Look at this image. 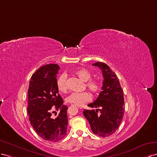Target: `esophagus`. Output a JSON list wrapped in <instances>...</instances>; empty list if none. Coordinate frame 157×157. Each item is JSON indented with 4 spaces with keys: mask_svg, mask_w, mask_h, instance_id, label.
Here are the masks:
<instances>
[{
    "mask_svg": "<svg viewBox=\"0 0 157 157\" xmlns=\"http://www.w3.org/2000/svg\"><path fill=\"white\" fill-rule=\"evenodd\" d=\"M78 108L79 109H82V106H78Z\"/></svg>",
    "mask_w": 157,
    "mask_h": 157,
    "instance_id": "34e87169",
    "label": "esophagus"
}]
</instances>
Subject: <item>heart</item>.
<instances>
[{"mask_svg": "<svg viewBox=\"0 0 157 157\" xmlns=\"http://www.w3.org/2000/svg\"><path fill=\"white\" fill-rule=\"evenodd\" d=\"M74 74L82 80L83 82H86V86L88 90L92 93H97L101 88L100 82L95 79H91V74L90 71L85 68H80L74 71ZM56 86L59 90L61 93H66L67 91L66 86V75L62 74L57 79ZM91 99V96L87 92L82 93H73L66 98V101L70 103L74 104L77 106H81L85 102H88Z\"/></svg>", "mask_w": 157, "mask_h": 157, "instance_id": "heart-1", "label": "heart"}]
</instances>
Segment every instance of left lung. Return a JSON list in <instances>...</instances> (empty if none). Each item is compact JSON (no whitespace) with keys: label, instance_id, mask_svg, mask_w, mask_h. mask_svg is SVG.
Segmentation results:
<instances>
[{"label":"left lung","instance_id":"1","mask_svg":"<svg viewBox=\"0 0 157 157\" xmlns=\"http://www.w3.org/2000/svg\"><path fill=\"white\" fill-rule=\"evenodd\" d=\"M93 66L98 67L102 71L104 78L102 91L95 101L88 105L90 108L97 109L84 110L83 114L94 133L98 136L108 137L117 130L123 118V90L117 75L108 65L100 62H95ZM98 110L100 111L99 114Z\"/></svg>","mask_w":157,"mask_h":157}]
</instances>
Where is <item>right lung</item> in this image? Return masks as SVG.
<instances>
[{
  "label": "right lung",
  "instance_id": "1",
  "mask_svg": "<svg viewBox=\"0 0 157 157\" xmlns=\"http://www.w3.org/2000/svg\"><path fill=\"white\" fill-rule=\"evenodd\" d=\"M59 69V65L55 64L40 67L31 76L28 92L30 124L40 137L51 142L63 139L68 126V106L63 105L56 86V74ZM52 108L60 110L55 119L52 116Z\"/></svg>",
  "mask_w": 157,
  "mask_h": 157
}]
</instances>
